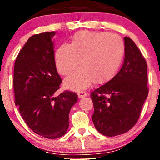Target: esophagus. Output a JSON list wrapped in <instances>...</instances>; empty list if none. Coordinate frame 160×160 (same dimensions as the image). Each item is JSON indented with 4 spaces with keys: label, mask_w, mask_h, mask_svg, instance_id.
<instances>
[{
    "label": "esophagus",
    "mask_w": 160,
    "mask_h": 160,
    "mask_svg": "<svg viewBox=\"0 0 160 160\" xmlns=\"http://www.w3.org/2000/svg\"><path fill=\"white\" fill-rule=\"evenodd\" d=\"M78 97L80 98H84V97L86 96L87 95V93L86 92H79L78 93Z\"/></svg>",
    "instance_id": "1"
}]
</instances>
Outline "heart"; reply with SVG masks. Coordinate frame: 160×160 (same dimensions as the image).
Here are the masks:
<instances>
[{
    "label": "heart",
    "mask_w": 160,
    "mask_h": 160,
    "mask_svg": "<svg viewBox=\"0 0 160 160\" xmlns=\"http://www.w3.org/2000/svg\"><path fill=\"white\" fill-rule=\"evenodd\" d=\"M124 53L125 45L120 36L82 31L74 34L71 44L62 43L58 47L55 61L62 75L69 74L81 65L65 80L66 87L80 91L92 82L101 84L113 78L122 64Z\"/></svg>",
    "instance_id": "1"
}]
</instances>
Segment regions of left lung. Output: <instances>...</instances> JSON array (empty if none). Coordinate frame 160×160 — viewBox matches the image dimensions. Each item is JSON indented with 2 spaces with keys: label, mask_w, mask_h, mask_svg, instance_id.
<instances>
[{
  "label": "left lung",
  "mask_w": 160,
  "mask_h": 160,
  "mask_svg": "<svg viewBox=\"0 0 160 160\" xmlns=\"http://www.w3.org/2000/svg\"><path fill=\"white\" fill-rule=\"evenodd\" d=\"M125 58L118 73L91 93L95 128L113 137L135 126L148 98L147 62L132 39L124 38Z\"/></svg>",
  "instance_id": "8db88e82"
}]
</instances>
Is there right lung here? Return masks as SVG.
I'll use <instances>...</instances> for the list:
<instances>
[{"label":"right lung","mask_w":160,"mask_h":160,"mask_svg":"<svg viewBox=\"0 0 160 160\" xmlns=\"http://www.w3.org/2000/svg\"><path fill=\"white\" fill-rule=\"evenodd\" d=\"M55 32L33 35L15 62V104L23 120L34 132L49 139L63 136L69 126V113L78 95L65 91L54 96L62 79L54 56Z\"/></svg>","instance_id":"1"}]
</instances>
